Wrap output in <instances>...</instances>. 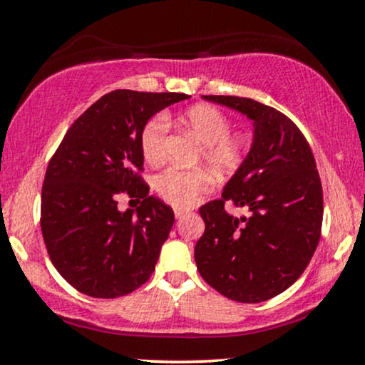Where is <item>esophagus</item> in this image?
Segmentation results:
<instances>
[{"label": "esophagus", "instance_id": "obj_1", "mask_svg": "<svg viewBox=\"0 0 365 365\" xmlns=\"http://www.w3.org/2000/svg\"><path fill=\"white\" fill-rule=\"evenodd\" d=\"M175 216H177V220H183V217L187 216V211H183V209H177V211H175Z\"/></svg>", "mask_w": 365, "mask_h": 365}]
</instances>
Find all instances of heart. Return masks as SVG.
Returning <instances> with one entry per match:
<instances>
[{
  "label": "heart",
  "mask_w": 365,
  "mask_h": 365,
  "mask_svg": "<svg viewBox=\"0 0 365 365\" xmlns=\"http://www.w3.org/2000/svg\"><path fill=\"white\" fill-rule=\"evenodd\" d=\"M185 127L202 142V159L211 168L221 173L235 171L247 156L244 137L232 132V121L223 111L211 104H195L182 115ZM168 120L163 115L154 116L144 125L140 133V148L149 163H158L165 158V142L168 133ZM158 194L178 209L194 206L202 194L212 188V180L204 170H183L177 166L163 170L154 178Z\"/></svg>",
  "instance_id": "b5f03b06"
}]
</instances>
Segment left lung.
Masks as SVG:
<instances>
[{
    "mask_svg": "<svg viewBox=\"0 0 365 365\" xmlns=\"http://www.w3.org/2000/svg\"><path fill=\"white\" fill-rule=\"evenodd\" d=\"M254 121L249 154L221 199L199 209L204 235L194 255L204 282L226 299L257 304L292 287L319 244L322 187L316 159L293 121L274 108L237 96H202ZM247 207L235 218L224 202Z\"/></svg>",
    "mask_w": 365,
    "mask_h": 365,
    "instance_id": "obj_1",
    "label": "left lung"
}]
</instances>
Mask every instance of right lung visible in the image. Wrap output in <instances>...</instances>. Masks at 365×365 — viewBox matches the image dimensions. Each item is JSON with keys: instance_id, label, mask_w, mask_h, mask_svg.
<instances>
[{"instance_id": "right-lung-1", "label": "right lung", "mask_w": 365, "mask_h": 365, "mask_svg": "<svg viewBox=\"0 0 365 365\" xmlns=\"http://www.w3.org/2000/svg\"><path fill=\"white\" fill-rule=\"evenodd\" d=\"M183 99L177 92H108L73 121L49 161L41 230L54 267L78 292L116 299L153 274L175 215L139 175L140 133L150 116ZM120 193L143 199L135 215L118 211Z\"/></svg>"}]
</instances>
